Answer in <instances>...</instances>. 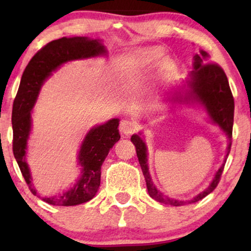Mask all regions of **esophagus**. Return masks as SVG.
Returning <instances> with one entry per match:
<instances>
[{
    "mask_svg": "<svg viewBox=\"0 0 251 251\" xmlns=\"http://www.w3.org/2000/svg\"><path fill=\"white\" fill-rule=\"evenodd\" d=\"M137 123L133 121H130V120H122L121 123H120V131H121L122 135H131L137 130Z\"/></svg>",
    "mask_w": 251,
    "mask_h": 251,
    "instance_id": "esophagus-1",
    "label": "esophagus"
}]
</instances>
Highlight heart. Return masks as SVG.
<instances>
[{
    "instance_id": "1",
    "label": "heart",
    "mask_w": 251,
    "mask_h": 251,
    "mask_svg": "<svg viewBox=\"0 0 251 251\" xmlns=\"http://www.w3.org/2000/svg\"><path fill=\"white\" fill-rule=\"evenodd\" d=\"M163 56V50L160 48H149V49L138 50L136 52V59L142 66L152 65ZM174 70V64L170 60H164L162 64V71L164 74H170Z\"/></svg>"
}]
</instances>
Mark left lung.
<instances>
[{"instance_id":"left-lung-1","label":"left lung","mask_w":251,"mask_h":251,"mask_svg":"<svg viewBox=\"0 0 251 251\" xmlns=\"http://www.w3.org/2000/svg\"><path fill=\"white\" fill-rule=\"evenodd\" d=\"M207 58L208 53L203 50L200 51V54H195L193 63L194 70L190 73V78L187 81L190 89L184 96L180 94L175 96L174 100L187 102V104L188 102L198 101L204 106L212 121L221 126V129H223V131H225L228 137L227 153H226L225 161L216 173L214 180L203 192H201L200 194H198L197 197L191 199V200H175L173 198L162 194L155 187L149 171L147 149L145 143L140 138V136L132 135L131 142L136 147L137 156H138L139 164L142 167L143 175L146 180L147 191H149L151 198H153L157 202H161V203L179 207V205L195 203V202L207 197L208 194H210L217 187L219 180H221L226 159H227L229 151H231L233 119H234V98H233L225 72L223 71V68L219 65L215 63H208Z\"/></svg>"}]
</instances>
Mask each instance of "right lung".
Masks as SVG:
<instances>
[{
	"mask_svg": "<svg viewBox=\"0 0 251 251\" xmlns=\"http://www.w3.org/2000/svg\"><path fill=\"white\" fill-rule=\"evenodd\" d=\"M106 49L100 40L88 37H61L51 41L40 49L29 60L24 71L18 92L12 107V150L23 177L34 195L53 205H76L91 200L100 185L101 166L109 150L119 142V119H112L101 126L92 128L87 133L78 152V163L82 175L77 183L59 197L42 198L37 194L32 184L28 164L26 162L27 139H28L32 119L30 111L35 104L43 82L66 61L83 59L105 54Z\"/></svg>",
	"mask_w": 251,
	"mask_h": 251,
	"instance_id": "right-lung-1",
	"label": "right lung"
}]
</instances>
